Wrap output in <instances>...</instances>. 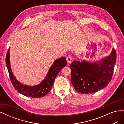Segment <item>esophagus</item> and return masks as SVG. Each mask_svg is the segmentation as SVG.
Returning a JSON list of instances; mask_svg holds the SVG:
<instances>
[{
  "mask_svg": "<svg viewBox=\"0 0 124 124\" xmlns=\"http://www.w3.org/2000/svg\"><path fill=\"white\" fill-rule=\"evenodd\" d=\"M72 61V57L71 56H68V57H67V61L68 63H70Z\"/></svg>",
  "mask_w": 124,
  "mask_h": 124,
  "instance_id": "obj_1",
  "label": "esophagus"
}]
</instances>
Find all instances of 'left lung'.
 <instances>
[{
    "label": "left lung",
    "instance_id": "8db88e82",
    "mask_svg": "<svg viewBox=\"0 0 124 124\" xmlns=\"http://www.w3.org/2000/svg\"><path fill=\"white\" fill-rule=\"evenodd\" d=\"M113 48L110 54L98 62L75 61L70 66L71 82L81 93H91L106 87L111 81L116 61Z\"/></svg>",
    "mask_w": 124,
    "mask_h": 124
}]
</instances>
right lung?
I'll list each match as a JSON object with an SVG mask.
<instances>
[{
	"instance_id": "1",
	"label": "right lung",
	"mask_w": 124,
	"mask_h": 124,
	"mask_svg": "<svg viewBox=\"0 0 124 124\" xmlns=\"http://www.w3.org/2000/svg\"><path fill=\"white\" fill-rule=\"evenodd\" d=\"M10 48L7 52L6 64L8 69L10 80L13 87L21 94L31 98H40L49 93L53 85L55 78L62 68L67 65L66 58L64 57L56 59L48 70L44 79L38 85L27 86L22 84L14 76L10 67Z\"/></svg>"
}]
</instances>
